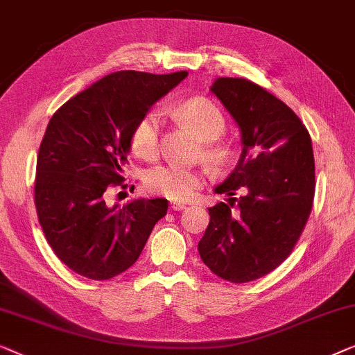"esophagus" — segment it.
<instances>
[{"mask_svg":"<svg viewBox=\"0 0 355 355\" xmlns=\"http://www.w3.org/2000/svg\"><path fill=\"white\" fill-rule=\"evenodd\" d=\"M171 209L172 211H183V209H187L183 202H171Z\"/></svg>","mask_w":355,"mask_h":355,"instance_id":"1","label":"esophagus"}]
</instances>
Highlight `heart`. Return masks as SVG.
Returning <instances> with one entry per match:
<instances>
[{
    "mask_svg": "<svg viewBox=\"0 0 355 355\" xmlns=\"http://www.w3.org/2000/svg\"><path fill=\"white\" fill-rule=\"evenodd\" d=\"M178 116L194 130L198 138L204 141V156L214 166H225L232 151L223 144L212 143L225 132L227 122L220 109L206 98H194L183 103L178 109ZM159 116L149 112L139 119L132 132V149L139 157L151 159L159 151ZM202 182V175L194 168L180 164H162L146 173V184L153 193L162 194L168 199L191 198Z\"/></svg>",
    "mask_w": 355,
    "mask_h": 355,
    "instance_id": "b5f03b06",
    "label": "heart"
}]
</instances>
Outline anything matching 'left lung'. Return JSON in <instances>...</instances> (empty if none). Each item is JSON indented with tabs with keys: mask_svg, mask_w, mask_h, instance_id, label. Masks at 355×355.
Listing matches in <instances>:
<instances>
[{
	"mask_svg": "<svg viewBox=\"0 0 355 355\" xmlns=\"http://www.w3.org/2000/svg\"><path fill=\"white\" fill-rule=\"evenodd\" d=\"M211 92L236 122L243 149L233 172L214 188L228 202L209 207L211 220L198 251L217 277L254 282L291 254L311 216L312 141L282 99L246 78L218 77ZM239 187L245 194L236 200Z\"/></svg>",
	"mask_w": 355,
	"mask_h": 355,
	"instance_id": "left-lung-1",
	"label": "left lung"
}]
</instances>
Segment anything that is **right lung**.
I'll return each instance as SVG.
<instances>
[{"mask_svg": "<svg viewBox=\"0 0 355 355\" xmlns=\"http://www.w3.org/2000/svg\"><path fill=\"white\" fill-rule=\"evenodd\" d=\"M187 71L109 73L54 112L40 144L35 177L38 222L53 251L78 275L109 279L137 262L167 199L109 207L104 194L123 184L130 138L139 119Z\"/></svg>", "mask_w": 355, "mask_h": 355, "instance_id": "add662e5", "label": "right lung"}]
</instances>
